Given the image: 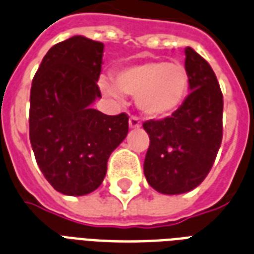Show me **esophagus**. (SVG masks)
Segmentation results:
<instances>
[{
  "mask_svg": "<svg viewBox=\"0 0 254 254\" xmlns=\"http://www.w3.org/2000/svg\"><path fill=\"white\" fill-rule=\"evenodd\" d=\"M129 127H130L131 129H134V127H141L140 120L137 119L135 116H131L130 119H129Z\"/></svg>",
  "mask_w": 254,
  "mask_h": 254,
  "instance_id": "34e87169",
  "label": "esophagus"
}]
</instances>
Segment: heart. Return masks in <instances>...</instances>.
<instances>
[{
    "instance_id": "heart-1",
    "label": "heart",
    "mask_w": 254,
    "mask_h": 254,
    "mask_svg": "<svg viewBox=\"0 0 254 254\" xmlns=\"http://www.w3.org/2000/svg\"><path fill=\"white\" fill-rule=\"evenodd\" d=\"M98 85L114 101H123V93L137 97L138 109L146 117L162 119L185 101L189 75L181 64L146 61L119 69L114 73V82L101 77Z\"/></svg>"
}]
</instances>
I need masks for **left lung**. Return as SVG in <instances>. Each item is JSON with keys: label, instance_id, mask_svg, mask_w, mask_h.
<instances>
[{"label": "left lung", "instance_id": "left-lung-1", "mask_svg": "<svg viewBox=\"0 0 254 254\" xmlns=\"http://www.w3.org/2000/svg\"><path fill=\"white\" fill-rule=\"evenodd\" d=\"M185 69L190 93L172 116L142 124L149 134L144 173L164 194L198 187L212 169L222 141V93L206 60L188 46Z\"/></svg>", "mask_w": 254, "mask_h": 254}]
</instances>
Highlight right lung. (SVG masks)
Returning <instances> with one entry per match:
<instances>
[{
	"instance_id": "1",
	"label": "right lung",
	"mask_w": 254,
	"mask_h": 254,
	"mask_svg": "<svg viewBox=\"0 0 254 254\" xmlns=\"http://www.w3.org/2000/svg\"><path fill=\"white\" fill-rule=\"evenodd\" d=\"M104 44L74 36L52 46L30 89L29 137L49 184L67 196L92 193L104 181L108 160L127 137V113L93 109L101 97Z\"/></svg>"
}]
</instances>
